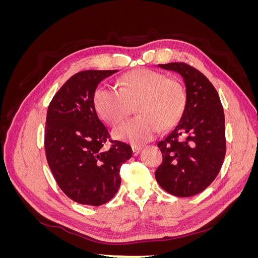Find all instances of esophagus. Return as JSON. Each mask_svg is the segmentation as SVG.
I'll use <instances>...</instances> for the list:
<instances>
[{
  "label": "esophagus",
  "instance_id": "obj_1",
  "mask_svg": "<svg viewBox=\"0 0 258 258\" xmlns=\"http://www.w3.org/2000/svg\"><path fill=\"white\" fill-rule=\"evenodd\" d=\"M141 151H142V147L141 146H137V145L132 146V152H134L135 156H138L140 153H141Z\"/></svg>",
  "mask_w": 258,
  "mask_h": 258
}]
</instances>
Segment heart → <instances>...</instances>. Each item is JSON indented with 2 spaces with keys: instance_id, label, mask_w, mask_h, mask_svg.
Returning <instances> with one entry per match:
<instances>
[{
  "instance_id": "heart-1",
  "label": "heart",
  "mask_w": 258,
  "mask_h": 258,
  "mask_svg": "<svg viewBox=\"0 0 258 258\" xmlns=\"http://www.w3.org/2000/svg\"><path fill=\"white\" fill-rule=\"evenodd\" d=\"M186 102L184 86L150 69H137L119 81V89L100 87L93 96L96 111L111 126L122 121L136 105L139 116L113 131L114 139L134 145L143 144L169 128L181 117Z\"/></svg>"
}]
</instances>
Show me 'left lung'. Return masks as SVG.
<instances>
[{"label":"left lung","mask_w":258,"mask_h":258,"mask_svg":"<svg viewBox=\"0 0 258 258\" xmlns=\"http://www.w3.org/2000/svg\"><path fill=\"white\" fill-rule=\"evenodd\" d=\"M158 67L183 77L186 102L177 123L157 144L162 163L155 177L173 196H195L214 181L223 165L224 110L214 86L198 70L183 62Z\"/></svg>","instance_id":"8db88e82"}]
</instances>
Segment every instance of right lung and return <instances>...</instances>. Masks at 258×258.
Here are the masks:
<instances>
[{"instance_id": "right-lung-1", "label": "right lung", "mask_w": 258, "mask_h": 258, "mask_svg": "<svg viewBox=\"0 0 258 258\" xmlns=\"http://www.w3.org/2000/svg\"><path fill=\"white\" fill-rule=\"evenodd\" d=\"M118 70H88L73 75L54 95L45 127V152L57 184L77 204L99 207L120 187V166L131 158V147L111 141L99 119L93 96L98 85Z\"/></svg>"}]
</instances>
